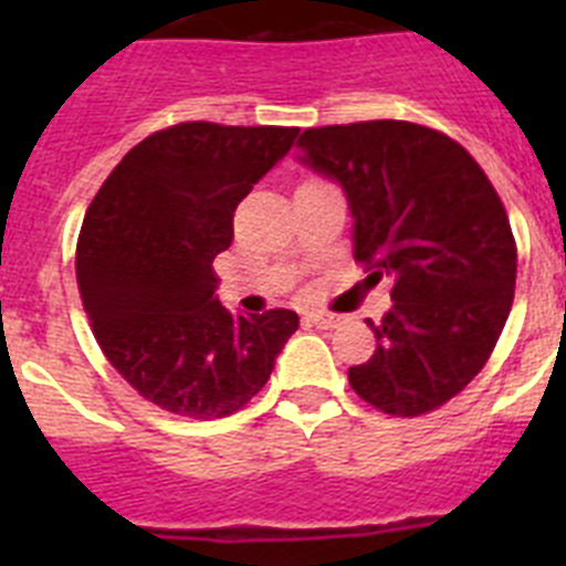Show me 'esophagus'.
Masks as SVG:
<instances>
[{"mask_svg":"<svg viewBox=\"0 0 566 566\" xmlns=\"http://www.w3.org/2000/svg\"><path fill=\"white\" fill-rule=\"evenodd\" d=\"M306 317H308V323H314L317 328H334L339 323V319L328 312H308Z\"/></svg>","mask_w":566,"mask_h":566,"instance_id":"obj_1","label":"esophagus"}]
</instances>
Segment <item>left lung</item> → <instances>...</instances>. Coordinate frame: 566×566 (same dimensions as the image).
Returning a JSON list of instances; mask_svg holds the SVG:
<instances>
[{
    "mask_svg": "<svg viewBox=\"0 0 566 566\" xmlns=\"http://www.w3.org/2000/svg\"><path fill=\"white\" fill-rule=\"evenodd\" d=\"M297 147L343 187L368 277L394 280L377 352L348 382L394 417L433 411L482 371L513 306L516 240L496 189L468 149L411 122L314 127Z\"/></svg>",
    "mask_w": 566,
    "mask_h": 566,
    "instance_id": "8db88e82",
    "label": "left lung"
}]
</instances>
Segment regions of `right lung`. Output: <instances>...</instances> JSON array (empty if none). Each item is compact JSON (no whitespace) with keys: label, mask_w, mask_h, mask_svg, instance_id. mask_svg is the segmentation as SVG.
<instances>
[{"label":"right lung","mask_w":566,"mask_h":566,"mask_svg":"<svg viewBox=\"0 0 566 566\" xmlns=\"http://www.w3.org/2000/svg\"><path fill=\"white\" fill-rule=\"evenodd\" d=\"M297 127L175 124L109 172L84 214L76 280L104 357L135 391L178 417H229L266 385L297 332L289 308L232 314L214 258L234 238V207Z\"/></svg>","instance_id":"obj_1"}]
</instances>
